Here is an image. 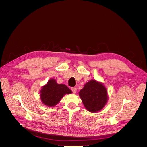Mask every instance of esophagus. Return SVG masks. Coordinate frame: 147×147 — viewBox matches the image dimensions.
Wrapping results in <instances>:
<instances>
[{
  "mask_svg": "<svg viewBox=\"0 0 147 147\" xmlns=\"http://www.w3.org/2000/svg\"><path fill=\"white\" fill-rule=\"evenodd\" d=\"M71 90H72V92H73V93H76V90H77V89H76V88H71Z\"/></svg>",
  "mask_w": 147,
  "mask_h": 147,
  "instance_id": "obj_1",
  "label": "esophagus"
}]
</instances>
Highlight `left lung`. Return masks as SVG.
Instances as JSON below:
<instances>
[{"instance_id": "obj_1", "label": "left lung", "mask_w": 147, "mask_h": 147, "mask_svg": "<svg viewBox=\"0 0 147 147\" xmlns=\"http://www.w3.org/2000/svg\"><path fill=\"white\" fill-rule=\"evenodd\" d=\"M85 107L90 112L97 113L104 108L108 100L107 91L104 84L91 80L79 92Z\"/></svg>"}]
</instances>
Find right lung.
Instances as JSON below:
<instances>
[{
  "label": "right lung",
  "instance_id": "obj_1",
  "mask_svg": "<svg viewBox=\"0 0 147 147\" xmlns=\"http://www.w3.org/2000/svg\"><path fill=\"white\" fill-rule=\"evenodd\" d=\"M71 93L72 91L65 85L58 84L55 79H51L42 86L40 97L44 105L54 107L59 102L65 94Z\"/></svg>",
  "mask_w": 147,
  "mask_h": 147
}]
</instances>
